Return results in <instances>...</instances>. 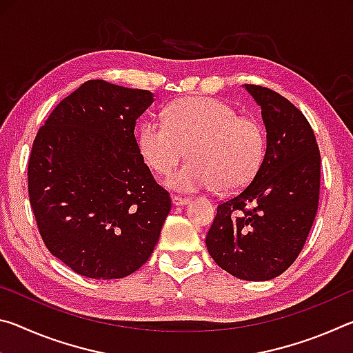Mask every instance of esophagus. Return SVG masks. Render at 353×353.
I'll return each mask as SVG.
<instances>
[{
	"mask_svg": "<svg viewBox=\"0 0 353 353\" xmlns=\"http://www.w3.org/2000/svg\"><path fill=\"white\" fill-rule=\"evenodd\" d=\"M171 202H172V205L181 207V205H187L188 202H190V199H187V198H181V196H172V198H171Z\"/></svg>",
	"mask_w": 353,
	"mask_h": 353,
	"instance_id": "obj_1",
	"label": "esophagus"
}]
</instances>
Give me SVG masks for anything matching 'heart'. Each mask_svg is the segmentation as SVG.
Returning <instances> with one entry per match:
<instances>
[{
  "mask_svg": "<svg viewBox=\"0 0 353 353\" xmlns=\"http://www.w3.org/2000/svg\"><path fill=\"white\" fill-rule=\"evenodd\" d=\"M139 148L148 166L168 172L165 185L182 193L214 188L230 193L250 182L263 162L266 132L255 118L238 117L223 101L185 98L172 103L165 119L149 118L140 126Z\"/></svg>",
  "mask_w": 353,
  "mask_h": 353,
  "instance_id": "obj_1",
  "label": "heart"
}]
</instances>
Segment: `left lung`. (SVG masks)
Segmentation results:
<instances>
[{
    "label": "left lung",
    "mask_w": 353,
    "mask_h": 353,
    "mask_svg": "<svg viewBox=\"0 0 353 353\" xmlns=\"http://www.w3.org/2000/svg\"><path fill=\"white\" fill-rule=\"evenodd\" d=\"M243 87L261 109L265 157L252 182L218 205L205 244L214 263L234 277L265 282L288 270L312 230L321 154L297 107L266 87Z\"/></svg>",
    "instance_id": "8db88e82"
}]
</instances>
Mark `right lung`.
I'll return each instance as SVG.
<instances>
[{
	"mask_svg": "<svg viewBox=\"0 0 353 353\" xmlns=\"http://www.w3.org/2000/svg\"><path fill=\"white\" fill-rule=\"evenodd\" d=\"M154 94L103 79L65 98L35 137L29 201L50 252L74 272L123 279L151 256L171 199L140 154L135 123Z\"/></svg>",
	"mask_w": 353,
	"mask_h": 353,
	"instance_id": "right-lung-1",
	"label": "right lung"
}]
</instances>
